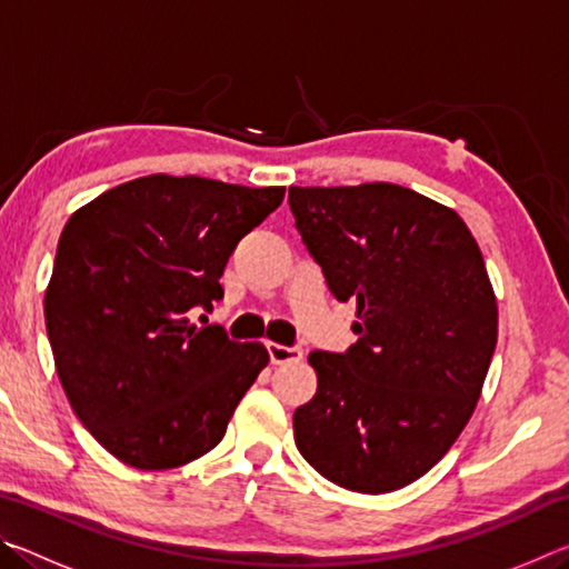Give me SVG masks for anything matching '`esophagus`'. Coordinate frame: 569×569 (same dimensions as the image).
<instances>
[{"instance_id": "1", "label": "esophagus", "mask_w": 569, "mask_h": 569, "mask_svg": "<svg viewBox=\"0 0 569 569\" xmlns=\"http://www.w3.org/2000/svg\"><path fill=\"white\" fill-rule=\"evenodd\" d=\"M266 349H268V356H271L273 363H291V361L303 359L301 346H281V343L268 341Z\"/></svg>"}]
</instances>
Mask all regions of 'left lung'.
<instances>
[{"mask_svg":"<svg viewBox=\"0 0 569 569\" xmlns=\"http://www.w3.org/2000/svg\"><path fill=\"white\" fill-rule=\"evenodd\" d=\"M336 301H356L343 353L311 351L316 397L293 437L319 475L383 495L417 481L475 411L497 346V298L455 210L391 182L288 188Z\"/></svg>","mask_w":569,"mask_h":569,"instance_id":"obj_1","label":"left lung"}]
</instances>
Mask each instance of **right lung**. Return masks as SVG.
<instances>
[{
	"label": "right lung",
	"instance_id": "right-lung-1",
	"mask_svg": "<svg viewBox=\"0 0 569 569\" xmlns=\"http://www.w3.org/2000/svg\"><path fill=\"white\" fill-rule=\"evenodd\" d=\"M283 188L148 176L74 210L44 293L57 377L77 419L134 469H172L223 439L268 363L263 343L198 329L238 240L281 206Z\"/></svg>",
	"mask_w": 569,
	"mask_h": 569
}]
</instances>
